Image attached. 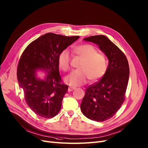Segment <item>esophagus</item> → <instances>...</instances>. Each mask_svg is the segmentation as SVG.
I'll list each match as a JSON object with an SVG mask.
<instances>
[{
	"label": "esophagus",
	"mask_w": 148,
	"mask_h": 148,
	"mask_svg": "<svg viewBox=\"0 0 148 148\" xmlns=\"http://www.w3.org/2000/svg\"><path fill=\"white\" fill-rule=\"evenodd\" d=\"M75 89V87H73V86H69L68 89V91L69 92H71V91H73V90H74V89Z\"/></svg>",
	"instance_id": "34e87169"
}]
</instances>
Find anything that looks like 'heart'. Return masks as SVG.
Returning <instances> with one entry per match:
<instances>
[{"mask_svg":"<svg viewBox=\"0 0 148 148\" xmlns=\"http://www.w3.org/2000/svg\"><path fill=\"white\" fill-rule=\"evenodd\" d=\"M75 53L83 58L79 66V70L73 71L66 76L64 80L71 86L86 83L89 79L96 82L104 76L108 68V61L105 55L98 53L91 45H80L74 48ZM71 57L67 49L63 50L58 57V65L63 71L70 69Z\"/></svg>","mask_w":148,"mask_h":148,"instance_id":"heart-1","label":"heart"}]
</instances>
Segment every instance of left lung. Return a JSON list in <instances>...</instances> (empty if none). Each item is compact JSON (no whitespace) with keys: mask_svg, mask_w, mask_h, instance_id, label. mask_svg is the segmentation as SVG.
Masks as SVG:
<instances>
[{"mask_svg":"<svg viewBox=\"0 0 148 148\" xmlns=\"http://www.w3.org/2000/svg\"><path fill=\"white\" fill-rule=\"evenodd\" d=\"M84 40L97 44L108 57L109 63L101 80L87 88L80 109L89 119L103 121L113 117L125 100L129 64L125 54L105 36H93Z\"/></svg>","mask_w":148,"mask_h":148,"instance_id":"obj_1","label":"left lung"}]
</instances>
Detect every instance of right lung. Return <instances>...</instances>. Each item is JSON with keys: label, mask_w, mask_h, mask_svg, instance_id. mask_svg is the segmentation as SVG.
I'll use <instances>...</instances> for the list:
<instances>
[{"label": "right lung", "mask_w": 148, "mask_h": 148, "mask_svg": "<svg viewBox=\"0 0 148 148\" xmlns=\"http://www.w3.org/2000/svg\"><path fill=\"white\" fill-rule=\"evenodd\" d=\"M79 38L48 33L32 42L23 52L17 69L18 83L27 104L38 116L50 119L59 112L68 86L62 82L58 57ZM38 70L46 73L43 79L36 77Z\"/></svg>", "instance_id": "1"}]
</instances>
